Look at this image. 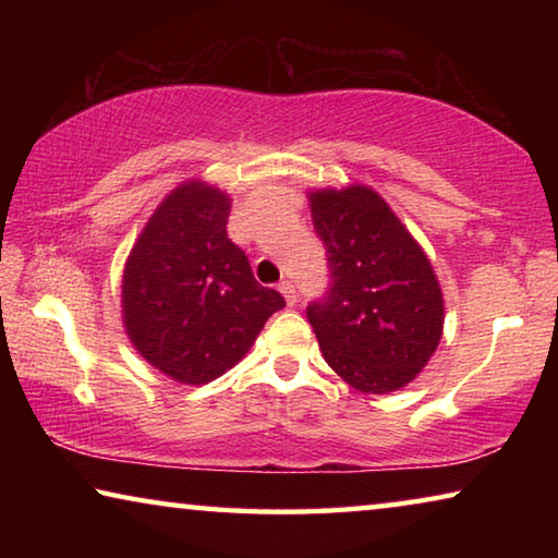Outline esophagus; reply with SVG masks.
Segmentation results:
<instances>
[{
  "label": "esophagus",
  "instance_id": "esophagus-1",
  "mask_svg": "<svg viewBox=\"0 0 558 558\" xmlns=\"http://www.w3.org/2000/svg\"><path fill=\"white\" fill-rule=\"evenodd\" d=\"M278 290L282 292V298H286V302H288V307H292L298 302V290H295V286H292L290 280H282L280 286H278Z\"/></svg>",
  "mask_w": 558,
  "mask_h": 558
}]
</instances>
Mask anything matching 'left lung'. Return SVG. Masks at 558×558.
I'll list each match as a JSON object with an SVG mask.
<instances>
[{
  "mask_svg": "<svg viewBox=\"0 0 558 558\" xmlns=\"http://www.w3.org/2000/svg\"><path fill=\"white\" fill-rule=\"evenodd\" d=\"M310 211L329 263L327 295L307 305L325 362L364 393L403 389L442 337L428 256L369 186L317 189Z\"/></svg>",
  "mask_w": 558,
  "mask_h": 558,
  "instance_id": "8db88e82",
  "label": "left lung"
}]
</instances>
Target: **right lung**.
<instances>
[{
    "label": "right lung",
    "mask_w": 558,
    "mask_h": 558,
    "mask_svg": "<svg viewBox=\"0 0 558 558\" xmlns=\"http://www.w3.org/2000/svg\"><path fill=\"white\" fill-rule=\"evenodd\" d=\"M229 211L231 199L216 186L179 184L149 216L122 272L130 342L179 384L202 386L229 372L286 307L226 233Z\"/></svg>",
    "instance_id": "add662e5"
}]
</instances>
